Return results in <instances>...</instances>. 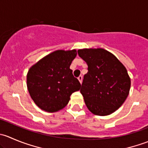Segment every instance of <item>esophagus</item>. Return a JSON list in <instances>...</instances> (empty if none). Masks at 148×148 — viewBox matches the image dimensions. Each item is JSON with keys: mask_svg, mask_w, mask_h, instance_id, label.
<instances>
[{"mask_svg": "<svg viewBox=\"0 0 148 148\" xmlns=\"http://www.w3.org/2000/svg\"><path fill=\"white\" fill-rule=\"evenodd\" d=\"M78 80L79 81V82L82 84V76H79V77H78Z\"/></svg>", "mask_w": 148, "mask_h": 148, "instance_id": "34e87169", "label": "esophagus"}]
</instances>
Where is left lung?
Masks as SVG:
<instances>
[{
    "mask_svg": "<svg viewBox=\"0 0 148 148\" xmlns=\"http://www.w3.org/2000/svg\"><path fill=\"white\" fill-rule=\"evenodd\" d=\"M77 52L88 66L80 89L86 107L96 115L112 114L129 95L131 81L126 68L104 49H83Z\"/></svg>",
    "mask_w": 148,
    "mask_h": 148,
    "instance_id": "obj_1",
    "label": "left lung"
}]
</instances>
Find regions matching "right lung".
<instances>
[{
	"label": "right lung",
	"instance_id": "obj_1",
	"mask_svg": "<svg viewBox=\"0 0 148 148\" xmlns=\"http://www.w3.org/2000/svg\"><path fill=\"white\" fill-rule=\"evenodd\" d=\"M76 56L75 49L55 51L29 69L28 92L41 110L48 112L62 110L68 104L71 94L79 90L81 84L70 69Z\"/></svg>",
	"mask_w": 148,
	"mask_h": 148
}]
</instances>
